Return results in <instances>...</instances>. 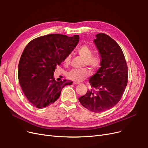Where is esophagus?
Segmentation results:
<instances>
[{
  "instance_id": "34e87169",
  "label": "esophagus",
  "mask_w": 148,
  "mask_h": 148,
  "mask_svg": "<svg viewBox=\"0 0 148 148\" xmlns=\"http://www.w3.org/2000/svg\"><path fill=\"white\" fill-rule=\"evenodd\" d=\"M73 84H79V82H73Z\"/></svg>"
}]
</instances>
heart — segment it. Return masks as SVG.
<instances>
[{"mask_svg":"<svg viewBox=\"0 0 148 148\" xmlns=\"http://www.w3.org/2000/svg\"><path fill=\"white\" fill-rule=\"evenodd\" d=\"M77 53L84 59L83 66H88L92 71H95L101 65V58L99 55L93 54L92 49L86 44L80 46L77 49ZM71 56L66 55L64 58V63L67 65L70 63ZM89 75V71L87 69H73L67 73V78L75 82H81Z\"/></svg>","mask_w":148,"mask_h":148,"instance_id":"1","label":"heart"}]
</instances>
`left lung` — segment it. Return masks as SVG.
<instances>
[{
    "label": "left lung",
    "instance_id": "obj_1",
    "mask_svg": "<svg viewBox=\"0 0 148 148\" xmlns=\"http://www.w3.org/2000/svg\"><path fill=\"white\" fill-rule=\"evenodd\" d=\"M95 42L101 57V65L90 78L92 89L78 98L89 110L100 113L112 108L120 101L128 83V66L122 49L109 36L96 35Z\"/></svg>",
    "mask_w": 148,
    "mask_h": 148
}]
</instances>
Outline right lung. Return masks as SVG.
Instances as JSON below:
<instances>
[{
	"label": "right lung",
	"mask_w": 148,
	"mask_h": 148,
	"mask_svg": "<svg viewBox=\"0 0 148 148\" xmlns=\"http://www.w3.org/2000/svg\"><path fill=\"white\" fill-rule=\"evenodd\" d=\"M79 41V36L51 34L35 38L26 46L18 64V81L26 97L42 109L54 103L71 82H56L53 72Z\"/></svg>",
	"instance_id": "add662e5"
}]
</instances>
